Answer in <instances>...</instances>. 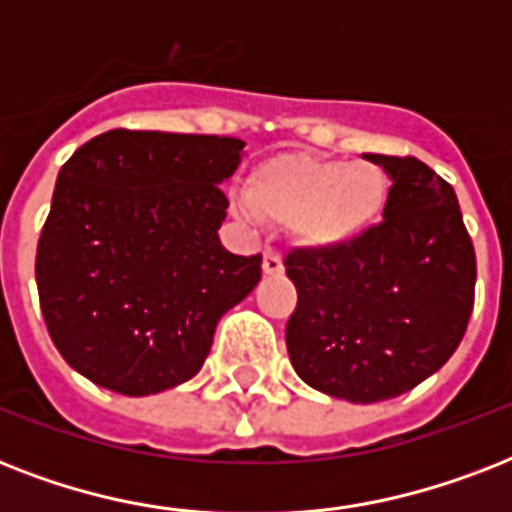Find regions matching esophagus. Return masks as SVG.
<instances>
[{
    "mask_svg": "<svg viewBox=\"0 0 512 512\" xmlns=\"http://www.w3.org/2000/svg\"><path fill=\"white\" fill-rule=\"evenodd\" d=\"M263 271H265V276H279V273H284V260H281L279 252H273V249H268V252H265Z\"/></svg>",
    "mask_w": 512,
    "mask_h": 512,
    "instance_id": "obj_1",
    "label": "esophagus"
}]
</instances>
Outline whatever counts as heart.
I'll list each match as a JSON object with an SVG mask.
<instances>
[{
  "label": "heart",
  "instance_id": "obj_1",
  "mask_svg": "<svg viewBox=\"0 0 512 512\" xmlns=\"http://www.w3.org/2000/svg\"><path fill=\"white\" fill-rule=\"evenodd\" d=\"M388 201V177L372 162L279 154L249 172L244 217L292 228L300 247L337 252L356 244Z\"/></svg>",
  "mask_w": 512,
  "mask_h": 512
}]
</instances>
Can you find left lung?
<instances>
[{"label": "left lung", "instance_id": "8db88e82", "mask_svg": "<svg viewBox=\"0 0 512 512\" xmlns=\"http://www.w3.org/2000/svg\"><path fill=\"white\" fill-rule=\"evenodd\" d=\"M390 185L382 223L345 249H297L289 361L313 390L374 404L449 361L468 329L476 252L454 188L414 156L364 154Z\"/></svg>", "mask_w": 512, "mask_h": 512}]
</instances>
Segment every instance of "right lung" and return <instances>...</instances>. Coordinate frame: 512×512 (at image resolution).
I'll return each instance as SVG.
<instances>
[{"label": "right lung", "instance_id": "right-lung-1", "mask_svg": "<svg viewBox=\"0 0 512 512\" xmlns=\"http://www.w3.org/2000/svg\"><path fill=\"white\" fill-rule=\"evenodd\" d=\"M244 140L103 132L58 172L36 249L44 324L100 388L151 396L199 374L217 321L263 276L220 244Z\"/></svg>", "mask_w": 512, "mask_h": 512}]
</instances>
